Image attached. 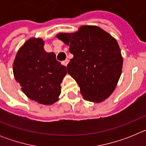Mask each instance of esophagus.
<instances>
[{
    "instance_id": "obj_1",
    "label": "esophagus",
    "mask_w": 146,
    "mask_h": 146,
    "mask_svg": "<svg viewBox=\"0 0 146 146\" xmlns=\"http://www.w3.org/2000/svg\"><path fill=\"white\" fill-rule=\"evenodd\" d=\"M68 63H69V60H68V59H66L65 60H64V61H62V64H63V65L66 66H67Z\"/></svg>"
}]
</instances>
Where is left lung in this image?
<instances>
[{"label": "left lung", "instance_id": "1", "mask_svg": "<svg viewBox=\"0 0 146 146\" xmlns=\"http://www.w3.org/2000/svg\"><path fill=\"white\" fill-rule=\"evenodd\" d=\"M57 37L69 45L74 57L67 65L68 74L77 82L84 99L101 102L115 88L123 66L118 42L97 26L84 25L74 33Z\"/></svg>", "mask_w": 146, "mask_h": 146}]
</instances>
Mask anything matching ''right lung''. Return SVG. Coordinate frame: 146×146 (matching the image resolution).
<instances>
[{"label":"right lung","mask_w":146,"mask_h":146,"mask_svg":"<svg viewBox=\"0 0 146 146\" xmlns=\"http://www.w3.org/2000/svg\"><path fill=\"white\" fill-rule=\"evenodd\" d=\"M42 38L29 39L18 51L13 72L25 94L40 104H52L60 94V83L67 73L53 52L44 50Z\"/></svg>","instance_id":"1"}]
</instances>
